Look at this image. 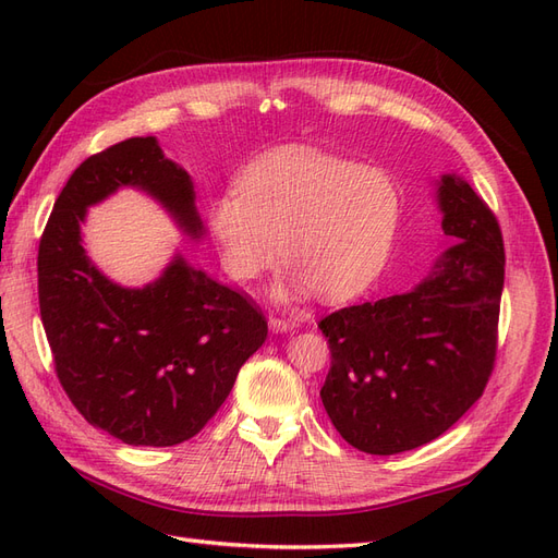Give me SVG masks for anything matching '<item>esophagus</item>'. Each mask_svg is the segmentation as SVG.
<instances>
[{
	"label": "esophagus",
	"instance_id": "esophagus-1",
	"mask_svg": "<svg viewBox=\"0 0 558 558\" xmlns=\"http://www.w3.org/2000/svg\"><path fill=\"white\" fill-rule=\"evenodd\" d=\"M269 328H272V332H293L298 328V324H295V318L272 316L269 318Z\"/></svg>",
	"mask_w": 558,
	"mask_h": 558
}]
</instances>
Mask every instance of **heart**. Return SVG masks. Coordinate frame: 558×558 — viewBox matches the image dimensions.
Listing matches in <instances>:
<instances>
[{
  "label": "heart",
  "instance_id": "obj_1",
  "mask_svg": "<svg viewBox=\"0 0 558 558\" xmlns=\"http://www.w3.org/2000/svg\"><path fill=\"white\" fill-rule=\"evenodd\" d=\"M404 199L396 179L307 146H286L251 162L240 191L218 193L207 226L223 269L242 283L269 272L283 253L293 272L279 300L320 293L349 302L391 258Z\"/></svg>",
  "mask_w": 558,
  "mask_h": 558
}]
</instances>
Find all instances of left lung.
<instances>
[{
	"label": "left lung",
	"mask_w": 558,
	"mask_h": 558,
	"mask_svg": "<svg viewBox=\"0 0 558 558\" xmlns=\"http://www.w3.org/2000/svg\"><path fill=\"white\" fill-rule=\"evenodd\" d=\"M445 248L412 291L320 318L330 369L320 400L344 440L391 456L440 437L484 393L496 361L502 234L459 174L437 181Z\"/></svg>",
	"instance_id": "left-lung-1"
}]
</instances>
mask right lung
Returning a JSON list of instances; mask_svg holds the SVG:
<instances>
[{
    "mask_svg": "<svg viewBox=\"0 0 558 558\" xmlns=\"http://www.w3.org/2000/svg\"><path fill=\"white\" fill-rule=\"evenodd\" d=\"M121 189L154 197L191 240L205 234L191 174L156 137L113 144L76 167L50 211L39 310L58 379L83 418L132 447H172L218 412L267 320L181 253L142 289L111 281L83 248L81 226Z\"/></svg>",
    "mask_w": 558,
    "mask_h": 558,
    "instance_id": "right-lung-1",
    "label": "right lung"
}]
</instances>
